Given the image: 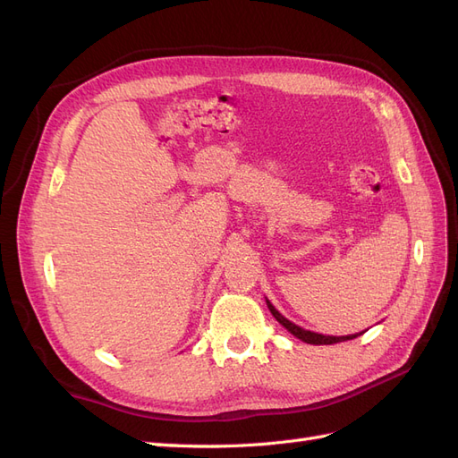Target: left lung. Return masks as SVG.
I'll use <instances>...</instances> for the list:
<instances>
[{
	"label": "left lung",
	"mask_w": 458,
	"mask_h": 458,
	"mask_svg": "<svg viewBox=\"0 0 458 458\" xmlns=\"http://www.w3.org/2000/svg\"><path fill=\"white\" fill-rule=\"evenodd\" d=\"M267 306H269V311L273 313V317L276 318V321H279L288 332H293V335H294L296 338H300V340H303V342H308V344H313V345H328V344H338V342L352 340V338L357 336V335H350V336H323V335H317V332H311V330H303V328L296 327L294 323H290L288 318H284L279 311H276V310L271 306L269 301H267Z\"/></svg>",
	"instance_id": "obj_1"
}]
</instances>
